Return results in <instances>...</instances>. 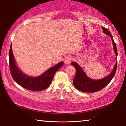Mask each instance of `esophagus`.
<instances>
[{
  "instance_id": "34e87169",
  "label": "esophagus",
  "mask_w": 126,
  "mask_h": 126,
  "mask_svg": "<svg viewBox=\"0 0 126 126\" xmlns=\"http://www.w3.org/2000/svg\"><path fill=\"white\" fill-rule=\"evenodd\" d=\"M72 60V57H70V56H68L65 58L64 63L65 64H69L71 62Z\"/></svg>"
}]
</instances>
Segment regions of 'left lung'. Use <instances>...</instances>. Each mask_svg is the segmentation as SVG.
<instances>
[{
    "label": "left lung",
    "mask_w": 126,
    "mask_h": 126,
    "mask_svg": "<svg viewBox=\"0 0 126 126\" xmlns=\"http://www.w3.org/2000/svg\"><path fill=\"white\" fill-rule=\"evenodd\" d=\"M103 32L106 35L110 36L112 41L113 48L116 57H117V50L116 43L114 41L110 32L107 29L102 27ZM71 64L74 66L76 70L74 78L73 79V85L78 90L85 93H95L104 88L111 81L117 70V61L114 66L113 70L109 75L100 80H92L86 76L81 68L75 62H72Z\"/></svg>",
    "instance_id": "1"
}]
</instances>
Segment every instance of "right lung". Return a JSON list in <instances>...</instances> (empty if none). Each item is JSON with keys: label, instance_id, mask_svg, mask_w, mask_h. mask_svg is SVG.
I'll list each match as a JSON object with an SVG mask.
<instances>
[{"label": "right lung", "instance_id": "add662e5", "mask_svg": "<svg viewBox=\"0 0 126 126\" xmlns=\"http://www.w3.org/2000/svg\"><path fill=\"white\" fill-rule=\"evenodd\" d=\"M9 61L10 73L13 79L24 88L31 91H41L46 89L51 84L57 71L64 64L63 62H61L49 68L40 76L35 78L30 77L19 70L16 65L11 45L9 50Z\"/></svg>", "mask_w": 126, "mask_h": 126}]
</instances>
